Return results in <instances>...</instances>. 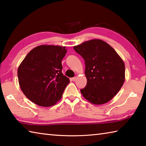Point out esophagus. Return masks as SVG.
<instances>
[{
	"label": "esophagus",
	"mask_w": 146,
	"mask_h": 146,
	"mask_svg": "<svg viewBox=\"0 0 146 146\" xmlns=\"http://www.w3.org/2000/svg\"><path fill=\"white\" fill-rule=\"evenodd\" d=\"M76 80V76H75V77L72 78V80H73V81H75Z\"/></svg>",
	"instance_id": "34e87169"
}]
</instances>
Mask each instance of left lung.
Wrapping results in <instances>:
<instances>
[{"instance_id": "8db88e82", "label": "left lung", "mask_w": 146, "mask_h": 146, "mask_svg": "<svg viewBox=\"0 0 146 146\" xmlns=\"http://www.w3.org/2000/svg\"><path fill=\"white\" fill-rule=\"evenodd\" d=\"M73 49L85 61L87 84L81 89L83 97L93 104L111 100L125 80V65L111 46L99 39L84 42Z\"/></svg>"}]
</instances>
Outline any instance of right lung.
Listing matches in <instances>:
<instances>
[{
    "mask_svg": "<svg viewBox=\"0 0 146 146\" xmlns=\"http://www.w3.org/2000/svg\"><path fill=\"white\" fill-rule=\"evenodd\" d=\"M66 47L41 45L28 53L18 68L20 87L36 105L49 107L60 99L70 79L62 73Z\"/></svg>",
    "mask_w": 146,
    "mask_h": 146,
    "instance_id": "add662e5",
    "label": "right lung"
}]
</instances>
